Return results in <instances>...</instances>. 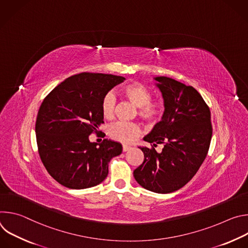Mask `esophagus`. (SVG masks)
Wrapping results in <instances>:
<instances>
[{
  "instance_id": "1",
  "label": "esophagus",
  "mask_w": 248,
  "mask_h": 248,
  "mask_svg": "<svg viewBox=\"0 0 248 248\" xmlns=\"http://www.w3.org/2000/svg\"><path fill=\"white\" fill-rule=\"evenodd\" d=\"M132 147H130V146H128V145H124L123 146V151L124 152H126V151H128V150H130Z\"/></svg>"
}]
</instances>
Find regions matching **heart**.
Wrapping results in <instances>:
<instances>
[{
	"label": "heart",
	"instance_id": "obj_1",
	"mask_svg": "<svg viewBox=\"0 0 248 248\" xmlns=\"http://www.w3.org/2000/svg\"><path fill=\"white\" fill-rule=\"evenodd\" d=\"M122 95L138 108V116L149 123L158 122L164 113V104L159 100H151V91L139 82H130L122 88ZM116 97L112 92L106 94L101 103V111L105 119L111 120L115 116ZM110 136L123 143H132L141 133L138 124L130 123H117L109 130Z\"/></svg>",
	"mask_w": 248,
	"mask_h": 248
}]
</instances>
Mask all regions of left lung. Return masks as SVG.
I'll return each mask as SVG.
<instances>
[{
  "instance_id": "left-lung-1",
  "label": "left lung",
  "mask_w": 248,
  "mask_h": 248,
  "mask_svg": "<svg viewBox=\"0 0 248 248\" xmlns=\"http://www.w3.org/2000/svg\"><path fill=\"white\" fill-rule=\"evenodd\" d=\"M165 111L144 140L152 148L139 147L144 161L133 170L135 181L147 190L170 193L185 186L205 160L212 137L210 109L202 96L167 77L154 78ZM163 144L158 154L155 147Z\"/></svg>"
}]
</instances>
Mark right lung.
Instances as JSON below:
<instances>
[{
  "label": "right lung",
  "mask_w": 248,
  "mask_h": 248,
  "mask_svg": "<svg viewBox=\"0 0 248 248\" xmlns=\"http://www.w3.org/2000/svg\"><path fill=\"white\" fill-rule=\"evenodd\" d=\"M124 79L82 73L60 83L42 102L35 124L38 152L60 185L83 189L107 178L109 163L122 153L123 146L110 139L90 142L89 135L104 123L103 97Z\"/></svg>",
  "instance_id": "obj_1"
}]
</instances>
